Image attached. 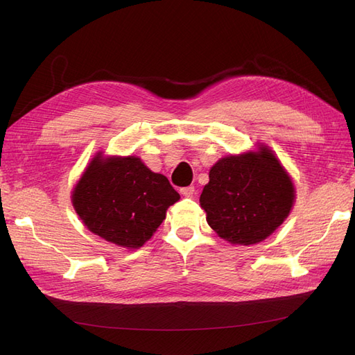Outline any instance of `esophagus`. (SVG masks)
<instances>
[{
	"label": "esophagus",
	"instance_id": "1",
	"mask_svg": "<svg viewBox=\"0 0 355 355\" xmlns=\"http://www.w3.org/2000/svg\"><path fill=\"white\" fill-rule=\"evenodd\" d=\"M194 192H196L194 187H185V188L180 189V194L184 196V197H188V198L194 196Z\"/></svg>",
	"mask_w": 355,
	"mask_h": 355
}]
</instances>
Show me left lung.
<instances>
[{
	"label": "left lung",
	"mask_w": 355,
	"mask_h": 355,
	"mask_svg": "<svg viewBox=\"0 0 355 355\" xmlns=\"http://www.w3.org/2000/svg\"><path fill=\"white\" fill-rule=\"evenodd\" d=\"M200 204L207 223L231 244L263 241L288 216L293 182L270 148L220 158L210 168Z\"/></svg>",
	"instance_id": "left-lung-1"
}]
</instances>
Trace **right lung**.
<instances>
[{"label":"right lung","mask_w":355,"mask_h":355,"mask_svg":"<svg viewBox=\"0 0 355 355\" xmlns=\"http://www.w3.org/2000/svg\"><path fill=\"white\" fill-rule=\"evenodd\" d=\"M180 196L164 175L137 157L96 155L72 191V204L93 234L127 249L142 247Z\"/></svg>","instance_id":"1"}]
</instances>
